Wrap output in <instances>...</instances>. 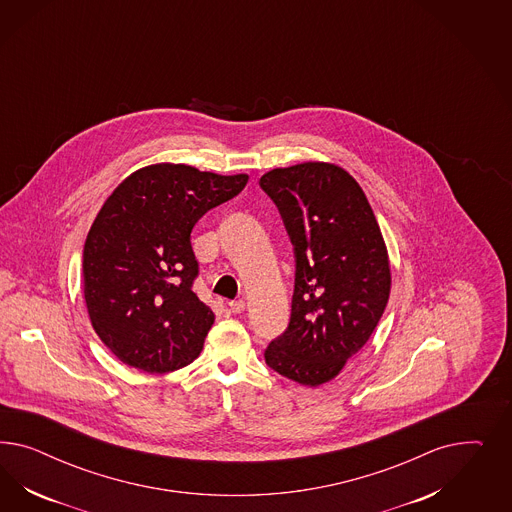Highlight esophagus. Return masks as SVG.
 I'll return each instance as SVG.
<instances>
[{
    "mask_svg": "<svg viewBox=\"0 0 512 512\" xmlns=\"http://www.w3.org/2000/svg\"><path fill=\"white\" fill-rule=\"evenodd\" d=\"M229 306H231V311L233 313H242V311L246 310V302L240 298V300H233V302H229Z\"/></svg>",
    "mask_w": 512,
    "mask_h": 512,
    "instance_id": "1",
    "label": "esophagus"
}]
</instances>
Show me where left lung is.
Segmentation results:
<instances>
[{
  "label": "left lung",
  "instance_id": "left-lung-1",
  "mask_svg": "<svg viewBox=\"0 0 512 512\" xmlns=\"http://www.w3.org/2000/svg\"><path fill=\"white\" fill-rule=\"evenodd\" d=\"M295 246L291 323L264 351L266 364L304 387L332 381L370 340L387 308L390 261L357 180L306 161L261 176Z\"/></svg>",
  "mask_w": 512,
  "mask_h": 512
}]
</instances>
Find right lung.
Returning <instances> with one entry per match:
<instances>
[{
  "label": "right lung",
  "mask_w": 512,
  "mask_h": 512,
  "mask_svg": "<svg viewBox=\"0 0 512 512\" xmlns=\"http://www.w3.org/2000/svg\"><path fill=\"white\" fill-rule=\"evenodd\" d=\"M248 178L155 163L101 206L84 244V298L93 330L127 366L174 372L201 355L216 315L193 291L191 231Z\"/></svg>",
  "instance_id": "right-lung-1"
}]
</instances>
